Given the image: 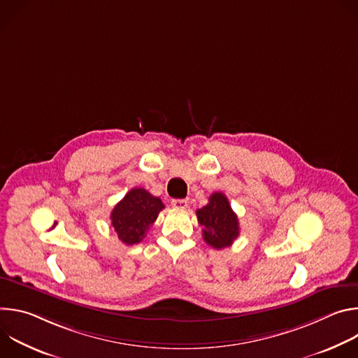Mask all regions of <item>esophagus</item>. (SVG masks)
Returning <instances> with one entry per match:
<instances>
[{"label":"esophagus","instance_id":"1","mask_svg":"<svg viewBox=\"0 0 358 358\" xmlns=\"http://www.w3.org/2000/svg\"><path fill=\"white\" fill-rule=\"evenodd\" d=\"M171 206L174 208H185L188 206V199L182 198V199H173L171 201Z\"/></svg>","mask_w":358,"mask_h":358}]
</instances>
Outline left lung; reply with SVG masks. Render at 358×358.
<instances>
[{"label": "left lung", "mask_w": 358, "mask_h": 358, "mask_svg": "<svg viewBox=\"0 0 358 358\" xmlns=\"http://www.w3.org/2000/svg\"><path fill=\"white\" fill-rule=\"evenodd\" d=\"M196 218L202 227L203 241L215 249L231 246L239 236L238 217L222 192H214L207 206L196 210Z\"/></svg>", "instance_id": "8db88e82"}]
</instances>
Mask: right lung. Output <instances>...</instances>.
Instances as JSON below:
<instances>
[{"instance_id":"right-lung-1","label":"right lung","mask_w":358,"mask_h":358,"mask_svg":"<svg viewBox=\"0 0 358 358\" xmlns=\"http://www.w3.org/2000/svg\"><path fill=\"white\" fill-rule=\"evenodd\" d=\"M163 208L164 203L159 196H152L144 188H133L113 208L112 227L123 243H138Z\"/></svg>"}]
</instances>
